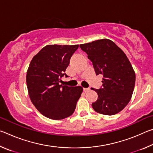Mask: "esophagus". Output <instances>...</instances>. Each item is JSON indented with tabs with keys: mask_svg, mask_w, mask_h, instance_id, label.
Returning a JSON list of instances; mask_svg holds the SVG:
<instances>
[{
	"mask_svg": "<svg viewBox=\"0 0 153 153\" xmlns=\"http://www.w3.org/2000/svg\"><path fill=\"white\" fill-rule=\"evenodd\" d=\"M90 90V88H83V90H84L85 92H87V91H89Z\"/></svg>",
	"mask_w": 153,
	"mask_h": 153,
	"instance_id": "obj_1",
	"label": "esophagus"
}]
</instances>
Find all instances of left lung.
<instances>
[{
    "label": "left lung",
    "instance_id": "obj_1",
    "mask_svg": "<svg viewBox=\"0 0 153 153\" xmlns=\"http://www.w3.org/2000/svg\"><path fill=\"white\" fill-rule=\"evenodd\" d=\"M92 61L96 74L103 75L102 88L95 89L98 99L92 104L98 113L113 115L120 113L130 101L136 75L121 49L108 39L79 45Z\"/></svg>",
    "mask_w": 153,
    "mask_h": 153
}]
</instances>
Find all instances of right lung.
<instances>
[{"instance_id":"add662e5","label":"right lung","mask_w":153,"mask_h":153,"mask_svg":"<svg viewBox=\"0 0 153 153\" xmlns=\"http://www.w3.org/2000/svg\"><path fill=\"white\" fill-rule=\"evenodd\" d=\"M76 45H46L33 56L28 67L26 82L30 100L44 116L54 120L71 116L81 96L82 86L59 84Z\"/></svg>"}]
</instances>
